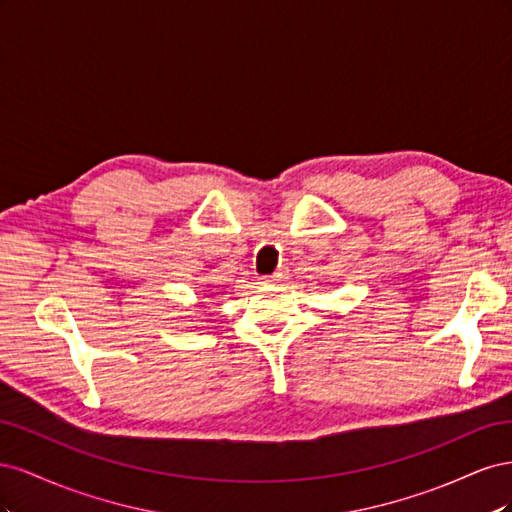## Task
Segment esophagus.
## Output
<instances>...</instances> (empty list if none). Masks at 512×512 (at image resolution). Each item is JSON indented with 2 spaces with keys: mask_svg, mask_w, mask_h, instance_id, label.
I'll return each instance as SVG.
<instances>
[{
  "mask_svg": "<svg viewBox=\"0 0 512 512\" xmlns=\"http://www.w3.org/2000/svg\"><path fill=\"white\" fill-rule=\"evenodd\" d=\"M286 277H288V271H286V269H280V271L273 273V275H269V277H262L260 284H262V286H275V284L284 282Z\"/></svg>",
  "mask_w": 512,
  "mask_h": 512,
  "instance_id": "esophagus-1",
  "label": "esophagus"
}]
</instances>
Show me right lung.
Returning <instances> with one entry per match:
<instances>
[{
	"label": "right lung",
	"mask_w": 512,
	"mask_h": 512,
	"mask_svg": "<svg viewBox=\"0 0 512 512\" xmlns=\"http://www.w3.org/2000/svg\"><path fill=\"white\" fill-rule=\"evenodd\" d=\"M205 294H209V290H205Z\"/></svg>",
	"instance_id": "right-lung-1"
}]
</instances>
